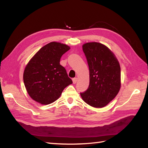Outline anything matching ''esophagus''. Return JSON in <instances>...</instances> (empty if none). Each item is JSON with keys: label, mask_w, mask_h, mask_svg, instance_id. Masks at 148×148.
I'll return each mask as SVG.
<instances>
[{"label": "esophagus", "mask_w": 148, "mask_h": 148, "mask_svg": "<svg viewBox=\"0 0 148 148\" xmlns=\"http://www.w3.org/2000/svg\"><path fill=\"white\" fill-rule=\"evenodd\" d=\"M77 81V77H75L73 79V84H75Z\"/></svg>", "instance_id": "esophagus-1"}]
</instances>
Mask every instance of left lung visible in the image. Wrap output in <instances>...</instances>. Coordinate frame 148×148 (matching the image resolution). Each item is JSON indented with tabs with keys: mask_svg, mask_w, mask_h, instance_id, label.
Returning a JSON list of instances; mask_svg holds the SVG:
<instances>
[{
	"mask_svg": "<svg viewBox=\"0 0 148 148\" xmlns=\"http://www.w3.org/2000/svg\"><path fill=\"white\" fill-rule=\"evenodd\" d=\"M82 50L90 70V85L80 93L81 98L92 107H104L121 89V66L112 51L100 43H84Z\"/></svg>",
	"mask_w": 148,
	"mask_h": 148,
	"instance_id": "obj_1",
	"label": "left lung"
}]
</instances>
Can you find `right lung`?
Segmentation results:
<instances>
[{
    "instance_id": "add662e5",
    "label": "right lung",
    "mask_w": 148,
    "mask_h": 148,
    "mask_svg": "<svg viewBox=\"0 0 148 148\" xmlns=\"http://www.w3.org/2000/svg\"><path fill=\"white\" fill-rule=\"evenodd\" d=\"M70 49L66 44L50 42L37 51L24 71L23 81L29 97L42 105H49L60 97L73 83L60 64L62 55Z\"/></svg>"
}]
</instances>
